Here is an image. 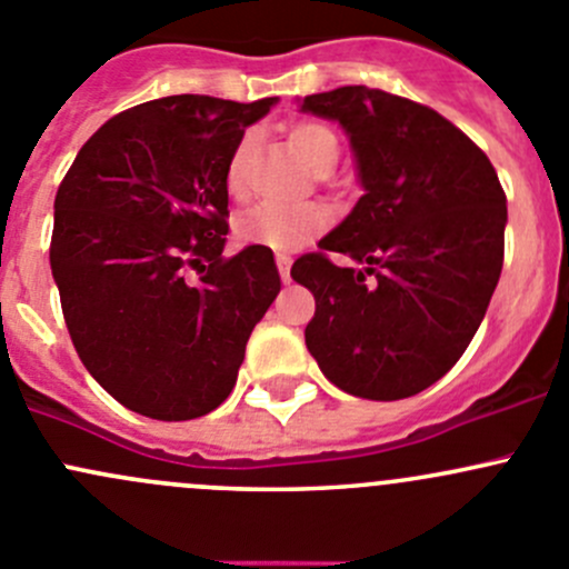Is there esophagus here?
Returning <instances> with one entry per match:
<instances>
[{
	"label": "esophagus",
	"mask_w": 569,
	"mask_h": 569,
	"mask_svg": "<svg viewBox=\"0 0 569 569\" xmlns=\"http://www.w3.org/2000/svg\"><path fill=\"white\" fill-rule=\"evenodd\" d=\"M290 262H292L290 254H277V266H279V273H282V282H290Z\"/></svg>",
	"instance_id": "esophagus-1"
}]
</instances>
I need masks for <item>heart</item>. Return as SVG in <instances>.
<instances>
[{
    "label": "heart",
    "instance_id": "obj_1",
    "mask_svg": "<svg viewBox=\"0 0 569 569\" xmlns=\"http://www.w3.org/2000/svg\"><path fill=\"white\" fill-rule=\"evenodd\" d=\"M290 144L301 161L312 169L315 174L331 172L339 161V137L331 126L318 120H303L290 128ZM251 139L243 137L238 148L232 150L230 161L224 169V183L232 197H243L246 191V161H249ZM331 224V213L326 204L307 202V204H277L262 202L238 219L236 236L238 241L249 246H266V249L282 251L296 249V246L312 241L315 236Z\"/></svg>",
    "mask_w": 569,
    "mask_h": 569
}]
</instances>
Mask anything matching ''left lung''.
Listing matches in <instances>:
<instances>
[{"instance_id": "8db88e82", "label": "left lung", "mask_w": 569, "mask_h": 569, "mask_svg": "<svg viewBox=\"0 0 569 569\" xmlns=\"http://www.w3.org/2000/svg\"><path fill=\"white\" fill-rule=\"evenodd\" d=\"M301 109L342 122L365 186L348 219L290 268L315 296L307 348L348 395L406 400L458 365L488 312L507 194L490 158L425 103L353 84ZM331 250L366 268L333 267Z\"/></svg>"}]
</instances>
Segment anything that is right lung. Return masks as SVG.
Here are the masks:
<instances>
[{
	"label": "right lung",
	"mask_w": 569,
	"mask_h": 569,
	"mask_svg": "<svg viewBox=\"0 0 569 569\" xmlns=\"http://www.w3.org/2000/svg\"><path fill=\"white\" fill-rule=\"evenodd\" d=\"M273 103H139L87 139L57 189L49 257L68 333L131 411L186 421L219 408L282 287L266 246L221 254L227 161Z\"/></svg>",
	"instance_id": "add662e5"
}]
</instances>
